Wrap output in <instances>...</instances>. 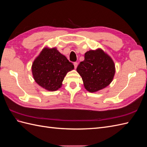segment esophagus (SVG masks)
<instances>
[{
  "label": "esophagus",
  "instance_id": "1",
  "mask_svg": "<svg viewBox=\"0 0 147 147\" xmlns=\"http://www.w3.org/2000/svg\"><path fill=\"white\" fill-rule=\"evenodd\" d=\"M74 67L75 69H76L77 67V65H78V63H76V62H75V63H74Z\"/></svg>",
  "mask_w": 147,
  "mask_h": 147
}]
</instances>
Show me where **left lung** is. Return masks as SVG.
I'll use <instances>...</instances> for the list:
<instances>
[{
  "mask_svg": "<svg viewBox=\"0 0 147 147\" xmlns=\"http://www.w3.org/2000/svg\"><path fill=\"white\" fill-rule=\"evenodd\" d=\"M84 88L90 92L98 91L112 82L115 67L112 59L102 50H90L84 54V60L77 68Z\"/></svg>",
  "mask_w": 147,
  "mask_h": 147,
  "instance_id": "left-lung-1",
  "label": "left lung"
}]
</instances>
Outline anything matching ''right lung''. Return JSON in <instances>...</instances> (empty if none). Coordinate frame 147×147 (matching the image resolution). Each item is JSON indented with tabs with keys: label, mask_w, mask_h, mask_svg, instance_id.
<instances>
[{
	"label": "right lung",
	"mask_w": 147,
	"mask_h": 147,
	"mask_svg": "<svg viewBox=\"0 0 147 147\" xmlns=\"http://www.w3.org/2000/svg\"><path fill=\"white\" fill-rule=\"evenodd\" d=\"M74 69L73 64L56 48L45 47L33 62L32 72L38 85L54 91L61 87L66 74Z\"/></svg>",
	"instance_id": "right-lung-1"
}]
</instances>
